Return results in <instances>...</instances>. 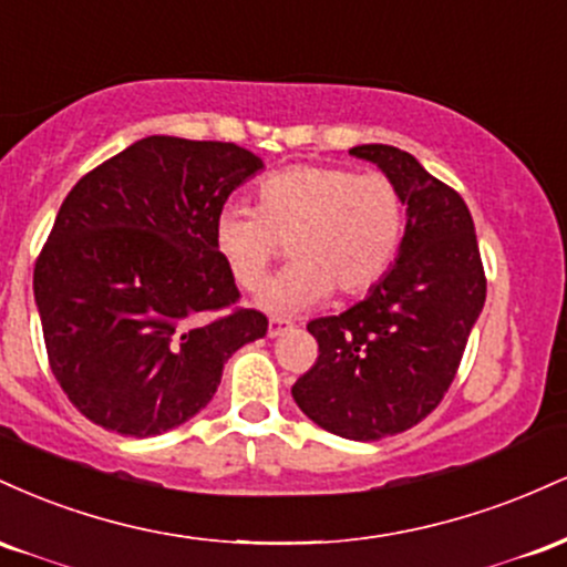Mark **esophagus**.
<instances>
[{
	"label": "esophagus",
	"instance_id": "esophagus-1",
	"mask_svg": "<svg viewBox=\"0 0 567 567\" xmlns=\"http://www.w3.org/2000/svg\"><path fill=\"white\" fill-rule=\"evenodd\" d=\"M290 328H292V322L282 320V317H271V320H269V338H277V336L288 333Z\"/></svg>",
	"mask_w": 567,
	"mask_h": 567
}]
</instances>
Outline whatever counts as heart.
I'll list each match as a JSON object with an SVG mask.
<instances>
[{
  "label": "heart",
  "mask_w": 567,
  "mask_h": 567,
  "mask_svg": "<svg viewBox=\"0 0 567 567\" xmlns=\"http://www.w3.org/2000/svg\"><path fill=\"white\" fill-rule=\"evenodd\" d=\"M405 237V199L389 175L292 165L258 186V207H220L213 239L239 288L256 290L288 243L292 264L258 296L275 315L381 282Z\"/></svg>",
  "instance_id": "1"
}]
</instances>
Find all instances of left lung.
I'll return each mask as SVG.
<instances>
[{
  "label": "left lung",
  "instance_id": "8db88e82",
  "mask_svg": "<svg viewBox=\"0 0 567 567\" xmlns=\"http://www.w3.org/2000/svg\"><path fill=\"white\" fill-rule=\"evenodd\" d=\"M351 157L379 165L405 199L392 271L365 301L306 324L317 362L292 383L296 405L324 432L373 442L405 432L440 405L485 303L477 234L461 194L402 148L365 143Z\"/></svg>",
  "mask_w": 567,
  "mask_h": 567
}]
</instances>
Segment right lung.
Masks as SVG:
<instances>
[{
    "instance_id": "right-lung-1",
    "label": "right lung",
    "mask_w": 567,
    "mask_h": 567,
    "mask_svg": "<svg viewBox=\"0 0 567 567\" xmlns=\"http://www.w3.org/2000/svg\"><path fill=\"white\" fill-rule=\"evenodd\" d=\"M264 162L237 143L148 135L82 175L34 266L50 370L84 419L154 437L197 415L224 362L266 336L213 239Z\"/></svg>"
}]
</instances>
